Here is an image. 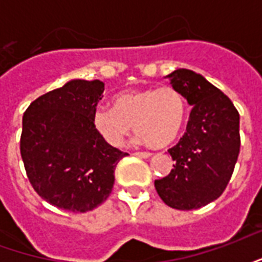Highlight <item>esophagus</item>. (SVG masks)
I'll list each match as a JSON object with an SVG mask.
<instances>
[{"label":"esophagus","instance_id":"1","mask_svg":"<svg viewBox=\"0 0 262 262\" xmlns=\"http://www.w3.org/2000/svg\"><path fill=\"white\" fill-rule=\"evenodd\" d=\"M133 156L140 157V159H148V157H151V153H148V151H137V153H133Z\"/></svg>","mask_w":262,"mask_h":262}]
</instances>
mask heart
<instances>
[{"instance_id": "1", "label": "heart", "mask_w": 262, "mask_h": 262, "mask_svg": "<svg viewBox=\"0 0 262 262\" xmlns=\"http://www.w3.org/2000/svg\"><path fill=\"white\" fill-rule=\"evenodd\" d=\"M114 108L97 106L92 125L114 147L125 142L135 125L139 142L165 147L177 140L187 120V99L174 86H147L116 94Z\"/></svg>"}]
</instances>
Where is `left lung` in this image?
Listing matches in <instances>:
<instances>
[{
	"instance_id": "obj_1",
	"label": "left lung",
	"mask_w": 262,
	"mask_h": 262,
	"mask_svg": "<svg viewBox=\"0 0 262 262\" xmlns=\"http://www.w3.org/2000/svg\"><path fill=\"white\" fill-rule=\"evenodd\" d=\"M167 78L192 111L187 132L168 150L174 168L154 187L171 208L199 209L217 199L230 181L240 153V115L229 97L201 74L178 69Z\"/></svg>"
}]
</instances>
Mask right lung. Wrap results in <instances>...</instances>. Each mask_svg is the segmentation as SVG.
Instances as JSON below:
<instances>
[{
  "label": "right lung",
  "mask_w": 262,
  "mask_h": 262,
  "mask_svg": "<svg viewBox=\"0 0 262 262\" xmlns=\"http://www.w3.org/2000/svg\"><path fill=\"white\" fill-rule=\"evenodd\" d=\"M99 80H71L28 106L20 156L33 189L53 206L84 213L112 192L115 168L127 153L112 147L92 125L102 99Z\"/></svg>",
  "instance_id": "obj_1"
}]
</instances>
